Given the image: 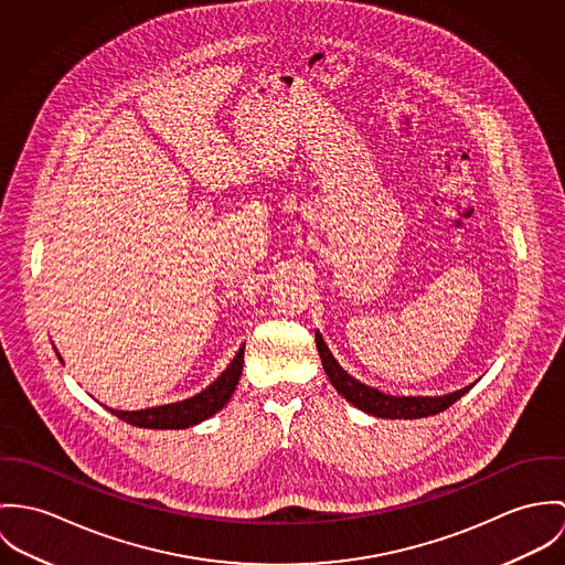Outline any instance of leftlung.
<instances>
[{"label": "left lung", "instance_id": "obj_1", "mask_svg": "<svg viewBox=\"0 0 565 565\" xmlns=\"http://www.w3.org/2000/svg\"><path fill=\"white\" fill-rule=\"evenodd\" d=\"M316 349L318 355L322 360V369L329 376V381L333 383V387L355 407H360L366 414H373L376 418H425V416H434L444 412L446 407H450L455 401H459L468 390H457L452 394H444V396H390L383 394L375 387L364 385L362 381L353 379L349 375L331 355V351L327 349V344L322 342V335L316 333Z\"/></svg>", "mask_w": 565, "mask_h": 565}]
</instances>
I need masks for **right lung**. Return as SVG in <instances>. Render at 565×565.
Wrapping results in <instances>:
<instances>
[{"label": "right lung", "instance_id": "right-lung-1", "mask_svg": "<svg viewBox=\"0 0 565 565\" xmlns=\"http://www.w3.org/2000/svg\"><path fill=\"white\" fill-rule=\"evenodd\" d=\"M243 362H245V347H241L238 355L234 358V362L227 366L223 375L218 376L212 385H207L203 392H199L196 396L186 401L140 409V412H117V409H110V412L117 418L142 429H186L210 418L218 409H223V405L230 401V396L238 385Z\"/></svg>", "mask_w": 565, "mask_h": 565}]
</instances>
